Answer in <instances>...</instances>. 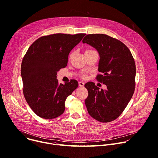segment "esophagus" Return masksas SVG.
<instances>
[{
  "label": "esophagus",
  "instance_id": "34e87169",
  "mask_svg": "<svg viewBox=\"0 0 158 158\" xmlns=\"http://www.w3.org/2000/svg\"><path fill=\"white\" fill-rule=\"evenodd\" d=\"M79 85L80 87H83V86L84 85V83L83 82H82V81H80V82H79Z\"/></svg>",
  "mask_w": 158,
  "mask_h": 158
}]
</instances>
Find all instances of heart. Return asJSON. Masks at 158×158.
Here are the masks:
<instances>
[{
    "label": "heart",
    "instance_id": "heart-1",
    "mask_svg": "<svg viewBox=\"0 0 158 158\" xmlns=\"http://www.w3.org/2000/svg\"><path fill=\"white\" fill-rule=\"evenodd\" d=\"M81 77H83V78H85V77H86V75H85V74H82V75H81Z\"/></svg>",
    "mask_w": 158,
    "mask_h": 158
}]
</instances>
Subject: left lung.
<instances>
[{"label": "left lung", "instance_id": "left-lung-1", "mask_svg": "<svg viewBox=\"0 0 158 158\" xmlns=\"http://www.w3.org/2000/svg\"><path fill=\"white\" fill-rule=\"evenodd\" d=\"M100 56L98 81L106 84L101 90L93 82L84 85L88 91L85 104L88 113L101 123L117 119L124 111L135 90L136 64L126 45L106 34H88L83 39Z\"/></svg>", "mask_w": 158, "mask_h": 158}]
</instances>
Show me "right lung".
<instances>
[{
    "instance_id": "1",
    "label": "right lung",
    "mask_w": 158,
    "mask_h": 158,
    "mask_svg": "<svg viewBox=\"0 0 158 158\" xmlns=\"http://www.w3.org/2000/svg\"><path fill=\"white\" fill-rule=\"evenodd\" d=\"M85 35L55 34L40 37L24 56L20 69L24 96L41 118L51 119L60 116L66 98L77 88L75 79L59 84L57 73L66 67L70 52Z\"/></svg>"
}]
</instances>
